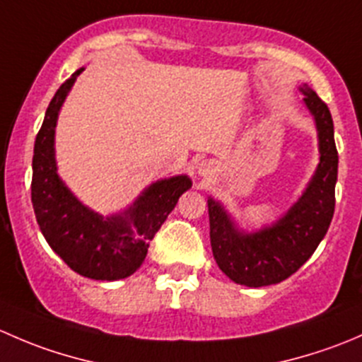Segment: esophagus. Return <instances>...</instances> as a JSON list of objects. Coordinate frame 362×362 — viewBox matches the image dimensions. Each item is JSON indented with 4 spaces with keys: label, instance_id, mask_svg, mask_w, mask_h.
<instances>
[{
    "label": "esophagus",
    "instance_id": "obj_1",
    "mask_svg": "<svg viewBox=\"0 0 362 362\" xmlns=\"http://www.w3.org/2000/svg\"><path fill=\"white\" fill-rule=\"evenodd\" d=\"M214 173H215L214 163H206V160H203V163L198 166L199 177H210V175H214Z\"/></svg>",
    "mask_w": 362,
    "mask_h": 362
}]
</instances>
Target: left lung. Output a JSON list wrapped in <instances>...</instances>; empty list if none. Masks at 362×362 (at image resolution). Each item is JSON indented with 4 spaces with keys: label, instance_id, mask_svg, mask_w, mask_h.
<instances>
[{
    "label": "left lung",
    "instance_id": "left-lung-1",
    "mask_svg": "<svg viewBox=\"0 0 362 362\" xmlns=\"http://www.w3.org/2000/svg\"><path fill=\"white\" fill-rule=\"evenodd\" d=\"M313 117L319 140V164L303 194L282 217L257 231L240 228L226 206L210 196V243L226 276L247 287H264L289 279L315 252L334 214L338 152L327 105L306 83L299 87Z\"/></svg>",
    "mask_w": 362,
    "mask_h": 362
}]
</instances>
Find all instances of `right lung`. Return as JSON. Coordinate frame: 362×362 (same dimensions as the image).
I'll return each instance as SVG.
<instances>
[{
  "instance_id": "obj_1",
  "label": "right lung",
  "mask_w": 362,
  "mask_h": 362,
  "mask_svg": "<svg viewBox=\"0 0 362 362\" xmlns=\"http://www.w3.org/2000/svg\"><path fill=\"white\" fill-rule=\"evenodd\" d=\"M82 71L83 68L76 69L57 89L36 134L31 202L50 249L78 275L112 282L140 268L151 240L178 198L192 187V180L187 175H175L152 182L126 210L107 217L80 202L57 173L54 145L57 117Z\"/></svg>"
}]
</instances>
